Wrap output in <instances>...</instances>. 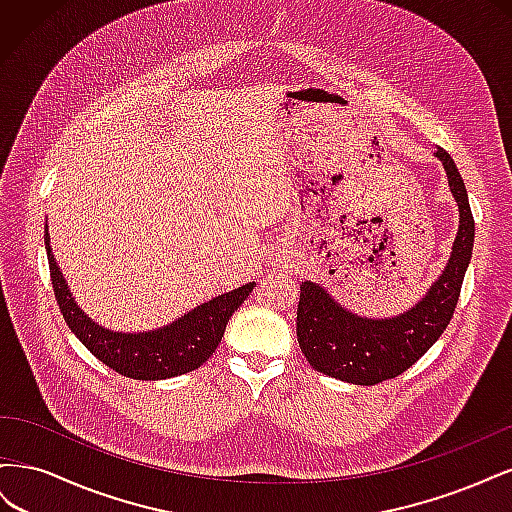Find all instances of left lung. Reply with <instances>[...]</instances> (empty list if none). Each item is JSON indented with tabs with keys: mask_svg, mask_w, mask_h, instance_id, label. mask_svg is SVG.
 <instances>
[{
	"mask_svg": "<svg viewBox=\"0 0 512 512\" xmlns=\"http://www.w3.org/2000/svg\"><path fill=\"white\" fill-rule=\"evenodd\" d=\"M448 188L459 207V230L442 275L425 297L395 318H363L339 305L314 282L301 284L297 339L307 363L324 376L371 386L397 378L438 342L451 322L472 247L474 218L466 185L448 153L438 147Z\"/></svg>",
	"mask_w": 512,
	"mask_h": 512,
	"instance_id": "1",
	"label": "left lung"
}]
</instances>
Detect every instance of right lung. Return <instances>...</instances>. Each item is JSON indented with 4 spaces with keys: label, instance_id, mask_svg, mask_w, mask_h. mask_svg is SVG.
Wrapping results in <instances>:
<instances>
[{
    "label": "right lung",
    "instance_id": "1",
    "mask_svg": "<svg viewBox=\"0 0 512 512\" xmlns=\"http://www.w3.org/2000/svg\"><path fill=\"white\" fill-rule=\"evenodd\" d=\"M51 282L57 305L70 331L83 346L117 374L134 380H166L198 369L222 342L226 324L235 309L250 297L254 282L220 294L192 312L156 331L119 333L102 329L76 305L72 292L51 252L49 230H44Z\"/></svg>",
    "mask_w": 512,
    "mask_h": 512
}]
</instances>
